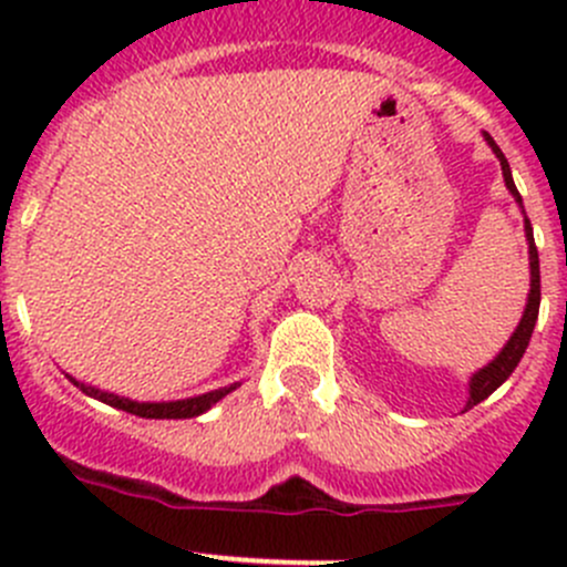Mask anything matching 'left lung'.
<instances>
[{"label":"left lung","instance_id":"8db88e82","mask_svg":"<svg viewBox=\"0 0 567 567\" xmlns=\"http://www.w3.org/2000/svg\"><path fill=\"white\" fill-rule=\"evenodd\" d=\"M485 140H488V145L494 147L496 158H499L502 175H505L507 188H511V194L518 199V205H522V194H518L516 183H513L511 164H507L505 153H502L499 147H496V142L491 140L488 134H485ZM524 230H527V241H529V274H532L527 310H524L522 323H518V329L513 331V337H511V340H507V346L502 348L499 357H496L494 362L488 364V368H483V370H480V373H474L472 384H468V403H466V409H472V405L483 403V400L488 398L491 392H496L502 384H505L507 379H511V373L518 368V362H522L524 351H527L532 329H535L537 310H540V260H537V247H535V238H532V225H529V219H524Z\"/></svg>","mask_w":567,"mask_h":567}]
</instances>
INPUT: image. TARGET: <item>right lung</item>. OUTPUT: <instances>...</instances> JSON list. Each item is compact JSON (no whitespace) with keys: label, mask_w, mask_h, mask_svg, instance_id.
<instances>
[{"label":"right lung","mask_w":567,"mask_h":567,"mask_svg":"<svg viewBox=\"0 0 567 567\" xmlns=\"http://www.w3.org/2000/svg\"><path fill=\"white\" fill-rule=\"evenodd\" d=\"M68 379H71V375H68ZM71 381L84 394H90V398L101 400V403H106V405H114V409H120V411H128V414L145 416V420H188V416H197V414H203V411H208L216 400H221L227 392L236 390V386H225V390L199 394V398H188V400H173V403H136V400L117 398V394L95 390V386L82 384V381H76V379H71Z\"/></svg>","instance_id":"right-lung-1"}]
</instances>
